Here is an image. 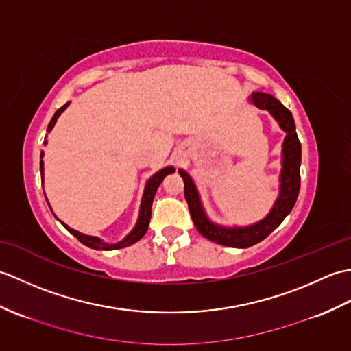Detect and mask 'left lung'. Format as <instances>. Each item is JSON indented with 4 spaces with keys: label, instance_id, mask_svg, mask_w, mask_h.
<instances>
[{
    "label": "left lung",
    "instance_id": "left-lung-1",
    "mask_svg": "<svg viewBox=\"0 0 351 351\" xmlns=\"http://www.w3.org/2000/svg\"><path fill=\"white\" fill-rule=\"evenodd\" d=\"M250 102L261 110H267L276 121H278L280 128L287 132L285 140L282 145V171H280V187L279 196L263 220L253 223L250 226H234L225 228L215 225L204 210L202 202H200L199 191L195 182L190 178L187 171L180 169V175L184 180V195L189 204L190 215L195 223L196 229L210 241H214L228 247L245 249L250 245H255L264 238L270 235L273 230L278 228L283 219L293 210V206L299 196L300 191V162H302V145L297 137L295 123L293 114L288 108L274 98V96L253 92L250 95Z\"/></svg>",
    "mask_w": 351,
    "mask_h": 351
}]
</instances>
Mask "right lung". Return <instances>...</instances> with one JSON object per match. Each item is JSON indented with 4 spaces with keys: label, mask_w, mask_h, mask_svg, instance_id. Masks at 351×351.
I'll return each mask as SVG.
<instances>
[{
    "label": "right lung",
    "mask_w": 351,
    "mask_h": 351,
    "mask_svg": "<svg viewBox=\"0 0 351 351\" xmlns=\"http://www.w3.org/2000/svg\"><path fill=\"white\" fill-rule=\"evenodd\" d=\"M68 106H69V102L64 104L63 107H60V108H58V110L56 111V114L52 116L51 122H49V125H48V130H47L48 132H49L52 128H54V125H56V122H57L58 116H60L66 108H68ZM45 145H47V141H45ZM42 156H43V152L40 154V158H42ZM173 171H175V169L171 167V166H169V167L161 169L160 171H156V173H155L154 176L149 178V181L146 182V187H145V191H143V197H141L140 213H138V219H137L136 226H134V229L131 230V232H130L128 235H126V237L123 238L122 241H117V243L110 244V243L102 241L101 238H98V237H92V235L81 234V232H78V230L69 228L68 225H64L63 221H62V225H63L66 229H68L73 237H77L81 243H83L84 245H87V247H90V249H95V250H116V249L128 247V245H131V244H134V243H137V241L140 240V238L146 234L147 226H149V221H151L152 202H154V196H155V193H156V189L160 187V184L162 182L164 178H166L167 175H170V173H173ZM40 173H42V178H43V161H42V160H40ZM42 182H43V180H42ZM45 197H47V196H45ZM47 202H48V200H47ZM48 205H49V204H48ZM49 208H51V206H49ZM51 211H52V210H51Z\"/></svg>",
    "instance_id": "obj_1"
}]
</instances>
